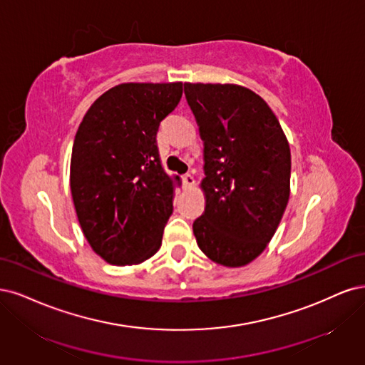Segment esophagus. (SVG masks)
I'll return each mask as SVG.
<instances>
[{"label": "esophagus", "mask_w": 365, "mask_h": 365, "mask_svg": "<svg viewBox=\"0 0 365 365\" xmlns=\"http://www.w3.org/2000/svg\"><path fill=\"white\" fill-rule=\"evenodd\" d=\"M182 182H183L185 187H191L194 185V178H192L190 173H187V174H185L183 178H182Z\"/></svg>", "instance_id": "obj_1"}]
</instances>
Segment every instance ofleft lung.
I'll return each instance as SVG.
<instances>
[{
	"mask_svg": "<svg viewBox=\"0 0 365 365\" xmlns=\"http://www.w3.org/2000/svg\"><path fill=\"white\" fill-rule=\"evenodd\" d=\"M185 97L205 145L197 244L217 264L247 265L265 250L288 205L287 136L268 104L244 86L185 83Z\"/></svg>",
	"mask_w": 365,
	"mask_h": 365,
	"instance_id": "1",
	"label": "left lung"
}]
</instances>
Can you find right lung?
Listing matches in <instances>:
<instances>
[{"instance_id":"add662e5","label":"right lung","mask_w":365,"mask_h":365,"mask_svg":"<svg viewBox=\"0 0 365 365\" xmlns=\"http://www.w3.org/2000/svg\"><path fill=\"white\" fill-rule=\"evenodd\" d=\"M183 85L123 83L83 116L71 155L73 202L92 250L112 265L140 264L162 244L179 175L167 174L156 135Z\"/></svg>"}]
</instances>
